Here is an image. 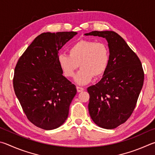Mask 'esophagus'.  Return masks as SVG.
<instances>
[{"label":"esophagus","mask_w":155,"mask_h":155,"mask_svg":"<svg viewBox=\"0 0 155 155\" xmlns=\"http://www.w3.org/2000/svg\"><path fill=\"white\" fill-rule=\"evenodd\" d=\"M76 88H77V91L78 92V93H80V92H82V91H84V90L83 88L80 87V86H77Z\"/></svg>","instance_id":"obj_1"}]
</instances>
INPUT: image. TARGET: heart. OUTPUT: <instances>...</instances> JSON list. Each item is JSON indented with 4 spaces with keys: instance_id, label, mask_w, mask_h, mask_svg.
<instances>
[{
    "instance_id": "obj_1",
    "label": "heart",
    "mask_w": 155,
    "mask_h": 155,
    "mask_svg": "<svg viewBox=\"0 0 155 155\" xmlns=\"http://www.w3.org/2000/svg\"><path fill=\"white\" fill-rule=\"evenodd\" d=\"M69 54H61L58 63L65 77L71 78L80 66L81 69L74 78L79 85L90 82L93 77L104 75L110 62V50L104 42L93 40H81L69 50Z\"/></svg>"
}]
</instances>
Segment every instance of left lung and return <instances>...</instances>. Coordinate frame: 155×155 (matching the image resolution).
<instances>
[{
	"instance_id": "8db88e82",
	"label": "left lung",
	"mask_w": 155,
	"mask_h": 155,
	"mask_svg": "<svg viewBox=\"0 0 155 155\" xmlns=\"http://www.w3.org/2000/svg\"><path fill=\"white\" fill-rule=\"evenodd\" d=\"M84 35L105 38L110 56L101 80L87 88L89 114L97 126L115 129L125 123L135 109L144 79L142 65L125 41L114 31H92Z\"/></svg>"
}]
</instances>
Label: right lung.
<instances>
[{"mask_svg":"<svg viewBox=\"0 0 155 155\" xmlns=\"http://www.w3.org/2000/svg\"><path fill=\"white\" fill-rule=\"evenodd\" d=\"M76 32H43L18 60L13 88L24 112L35 126L45 130L61 127L69 115L77 93L75 86L62 75L58 51Z\"/></svg>","mask_w":155,"mask_h":155,"instance_id":"right-lung-1","label":"right lung"}]
</instances>
